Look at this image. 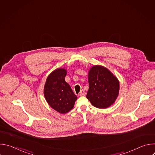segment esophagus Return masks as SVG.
Segmentation results:
<instances>
[{
    "instance_id": "1",
    "label": "esophagus",
    "mask_w": 155,
    "mask_h": 155,
    "mask_svg": "<svg viewBox=\"0 0 155 155\" xmlns=\"http://www.w3.org/2000/svg\"><path fill=\"white\" fill-rule=\"evenodd\" d=\"M86 92H85V91L84 90H81L80 92V93H79V96H85L86 95Z\"/></svg>"
}]
</instances>
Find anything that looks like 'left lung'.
I'll return each instance as SVG.
<instances>
[{
    "label": "left lung",
    "mask_w": 155,
    "mask_h": 155,
    "mask_svg": "<svg viewBox=\"0 0 155 155\" xmlns=\"http://www.w3.org/2000/svg\"><path fill=\"white\" fill-rule=\"evenodd\" d=\"M88 82L86 97L93 106L106 108L115 102L119 93V81L107 68L100 65L92 67L88 74Z\"/></svg>",
    "instance_id": "1"
}]
</instances>
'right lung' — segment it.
<instances>
[{
  "mask_svg": "<svg viewBox=\"0 0 155 155\" xmlns=\"http://www.w3.org/2000/svg\"><path fill=\"white\" fill-rule=\"evenodd\" d=\"M67 71L58 69L48 77L45 86L44 96L48 104L57 112L65 114L74 106L77 99L70 85L65 81Z\"/></svg>",
  "mask_w": 155,
  "mask_h": 155,
  "instance_id": "1",
  "label": "right lung"
}]
</instances>
